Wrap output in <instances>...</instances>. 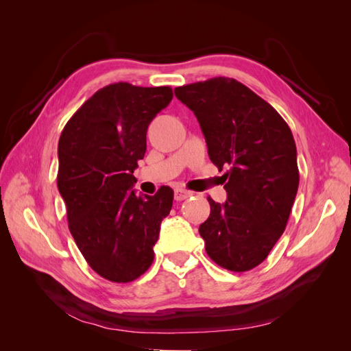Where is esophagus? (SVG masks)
I'll return each instance as SVG.
<instances>
[{"label":"esophagus","mask_w":351,"mask_h":351,"mask_svg":"<svg viewBox=\"0 0 351 351\" xmlns=\"http://www.w3.org/2000/svg\"><path fill=\"white\" fill-rule=\"evenodd\" d=\"M190 196H193V192H190V190H186V189H176L174 190V197L176 200H184Z\"/></svg>","instance_id":"esophagus-1"}]
</instances>
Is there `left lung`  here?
<instances>
[{
    "instance_id": "8db88e82",
    "label": "left lung",
    "mask_w": 351,
    "mask_h": 351,
    "mask_svg": "<svg viewBox=\"0 0 351 351\" xmlns=\"http://www.w3.org/2000/svg\"><path fill=\"white\" fill-rule=\"evenodd\" d=\"M174 93L195 112L210 161L228 167L226 204L208 197L210 215L199 227L208 256L228 271H250L281 237L299 189L290 127L234 79L214 77Z\"/></svg>"
}]
</instances>
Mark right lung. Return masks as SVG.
I'll use <instances>...</instances> for the list:
<instances>
[{
  "mask_svg": "<svg viewBox=\"0 0 351 351\" xmlns=\"http://www.w3.org/2000/svg\"><path fill=\"white\" fill-rule=\"evenodd\" d=\"M171 99L169 86L112 83L61 132L57 184L69 228L89 267L108 281H134L154 262L174 192L164 186L154 196H137L133 171L146 152L147 125Z\"/></svg>",
  "mask_w": 351,
  "mask_h": 351,
  "instance_id": "right-lung-1",
  "label": "right lung"
}]
</instances>
